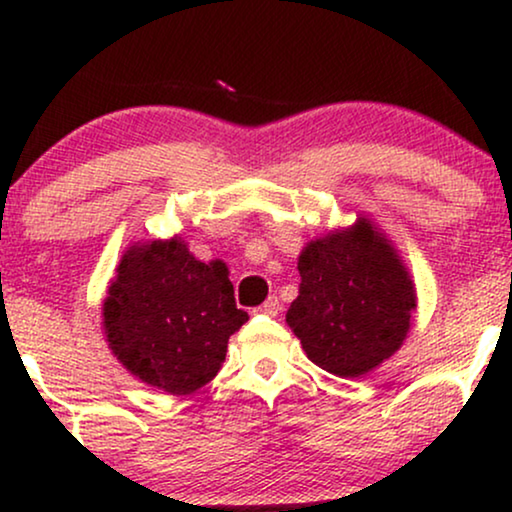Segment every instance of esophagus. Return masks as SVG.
<instances>
[{"label":"esophagus","instance_id":"obj_1","mask_svg":"<svg viewBox=\"0 0 512 512\" xmlns=\"http://www.w3.org/2000/svg\"><path fill=\"white\" fill-rule=\"evenodd\" d=\"M279 310H282V307H279L277 296H270L261 307H258L256 312H258V314H265V317H277Z\"/></svg>","mask_w":512,"mask_h":512}]
</instances>
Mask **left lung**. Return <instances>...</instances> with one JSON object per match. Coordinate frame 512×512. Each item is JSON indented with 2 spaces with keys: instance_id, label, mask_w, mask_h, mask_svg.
Here are the masks:
<instances>
[{
  "instance_id": "left-lung-1",
  "label": "left lung",
  "mask_w": 512,
  "mask_h": 512,
  "mask_svg": "<svg viewBox=\"0 0 512 512\" xmlns=\"http://www.w3.org/2000/svg\"><path fill=\"white\" fill-rule=\"evenodd\" d=\"M298 272L286 324L312 363L338 377H361L401 349L417 291L375 221L356 214L352 226L314 237L300 251Z\"/></svg>"
}]
</instances>
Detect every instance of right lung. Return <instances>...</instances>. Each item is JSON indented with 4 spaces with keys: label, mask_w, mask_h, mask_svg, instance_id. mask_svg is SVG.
I'll return each mask as SVG.
<instances>
[{
    "label": "right lung",
    "mask_w": 512,
    "mask_h": 512,
    "mask_svg": "<svg viewBox=\"0 0 512 512\" xmlns=\"http://www.w3.org/2000/svg\"><path fill=\"white\" fill-rule=\"evenodd\" d=\"M226 263H202L179 235L132 242L102 303L111 354L149 387L188 396L219 373L237 310Z\"/></svg>",
    "instance_id": "right-lung-1"
}]
</instances>
